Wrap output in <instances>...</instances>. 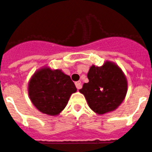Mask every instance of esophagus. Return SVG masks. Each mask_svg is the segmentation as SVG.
Wrapping results in <instances>:
<instances>
[{
    "label": "esophagus",
    "instance_id": "obj_1",
    "mask_svg": "<svg viewBox=\"0 0 152 152\" xmlns=\"http://www.w3.org/2000/svg\"><path fill=\"white\" fill-rule=\"evenodd\" d=\"M75 85H76V88H77L78 90H79L82 88V83H81L80 81H78V82H76V83H75Z\"/></svg>",
    "mask_w": 152,
    "mask_h": 152
}]
</instances>
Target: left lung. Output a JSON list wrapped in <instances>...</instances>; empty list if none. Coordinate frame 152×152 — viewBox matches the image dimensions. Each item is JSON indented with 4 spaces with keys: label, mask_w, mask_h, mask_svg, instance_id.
<instances>
[{
    "label": "left lung",
    "mask_w": 152,
    "mask_h": 152,
    "mask_svg": "<svg viewBox=\"0 0 152 152\" xmlns=\"http://www.w3.org/2000/svg\"><path fill=\"white\" fill-rule=\"evenodd\" d=\"M89 82L79 92L85 96L91 110L104 114L116 110L127 94L128 83L123 70L114 63L105 61L101 67L92 65L88 73Z\"/></svg>",
    "instance_id": "1"
}]
</instances>
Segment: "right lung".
<instances>
[{"label": "right lung", "instance_id": "right-lung-1", "mask_svg": "<svg viewBox=\"0 0 152 152\" xmlns=\"http://www.w3.org/2000/svg\"><path fill=\"white\" fill-rule=\"evenodd\" d=\"M70 77L61 70L43 67L30 79L28 94L39 111L50 116L59 114L67 105L72 94L76 92Z\"/></svg>", "mask_w": 152, "mask_h": 152}]
</instances>
